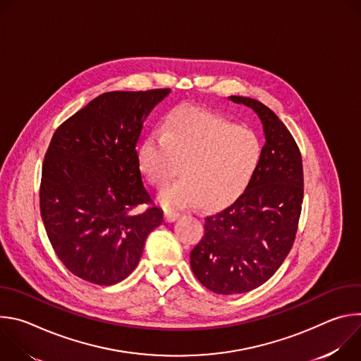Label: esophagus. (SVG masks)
Masks as SVG:
<instances>
[{
  "label": "esophagus",
  "instance_id": "esophagus-1",
  "mask_svg": "<svg viewBox=\"0 0 361 361\" xmlns=\"http://www.w3.org/2000/svg\"><path fill=\"white\" fill-rule=\"evenodd\" d=\"M178 217H180V213H178V212H176V210H171V209L166 210V213H164V219H166V221H167V223L176 221Z\"/></svg>",
  "mask_w": 361,
  "mask_h": 361
}]
</instances>
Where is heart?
I'll use <instances>...</instances> for the list:
<instances>
[{"label": "heart", "mask_w": 361, "mask_h": 361, "mask_svg": "<svg viewBox=\"0 0 361 361\" xmlns=\"http://www.w3.org/2000/svg\"><path fill=\"white\" fill-rule=\"evenodd\" d=\"M138 167L161 188L178 171L183 177L164 188L166 207H191L202 201L216 209L238 197L262 160V142L248 128L197 109L170 113L161 133L152 131L138 148Z\"/></svg>", "instance_id": "1"}]
</instances>
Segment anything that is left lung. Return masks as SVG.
Masks as SVG:
<instances>
[{
	"label": "left lung",
	"instance_id": "1",
	"mask_svg": "<svg viewBox=\"0 0 361 361\" xmlns=\"http://www.w3.org/2000/svg\"><path fill=\"white\" fill-rule=\"evenodd\" d=\"M228 98L259 116L266 144L244 192L205 217L204 235L190 252L198 281L224 295L260 287L279 270L295 238L304 192L301 154L287 127L260 101Z\"/></svg>",
	"mask_w": 361,
	"mask_h": 361
}]
</instances>
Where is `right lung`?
<instances>
[{"instance_id":"add662e5","label":"right lung","mask_w":361,"mask_h":361,"mask_svg":"<svg viewBox=\"0 0 361 361\" xmlns=\"http://www.w3.org/2000/svg\"><path fill=\"white\" fill-rule=\"evenodd\" d=\"M170 88L111 91L64 121L45 152L41 219L59 259L77 277L113 286L137 267L147 235L163 223L151 203L137 142Z\"/></svg>"}]
</instances>
